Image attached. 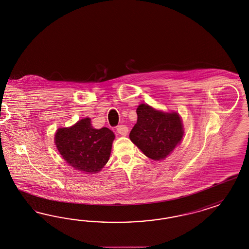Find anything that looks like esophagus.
Instances as JSON below:
<instances>
[{"instance_id":"esophagus-1","label":"esophagus","mask_w":249,"mask_h":249,"mask_svg":"<svg viewBox=\"0 0 249 249\" xmlns=\"http://www.w3.org/2000/svg\"><path fill=\"white\" fill-rule=\"evenodd\" d=\"M128 131H129V128L126 125H119L117 127V132L120 133L121 135H124V136L127 135Z\"/></svg>"}]
</instances>
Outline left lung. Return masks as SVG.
Wrapping results in <instances>:
<instances>
[{"mask_svg":"<svg viewBox=\"0 0 249 249\" xmlns=\"http://www.w3.org/2000/svg\"><path fill=\"white\" fill-rule=\"evenodd\" d=\"M137 123L129 139L144 155L162 160L171 153L183 137V126L178 113H163L142 104L137 108Z\"/></svg>","mask_w":249,"mask_h":249,"instance_id":"obj_1","label":"left lung"}]
</instances>
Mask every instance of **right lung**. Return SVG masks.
Segmentation results:
<instances>
[{"label": "right lung", "mask_w": 249, "mask_h": 249, "mask_svg": "<svg viewBox=\"0 0 249 249\" xmlns=\"http://www.w3.org/2000/svg\"><path fill=\"white\" fill-rule=\"evenodd\" d=\"M115 138L107 128L95 129L86 118L70 128L58 129L55 143L63 159L75 169L98 173L107 163Z\"/></svg>", "instance_id": "obj_1"}]
</instances>
